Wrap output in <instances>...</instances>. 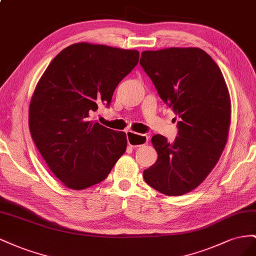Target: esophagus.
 Instances as JSON below:
<instances>
[{
    "instance_id": "esophagus-1",
    "label": "esophagus",
    "mask_w": 256,
    "mask_h": 256,
    "mask_svg": "<svg viewBox=\"0 0 256 256\" xmlns=\"http://www.w3.org/2000/svg\"><path fill=\"white\" fill-rule=\"evenodd\" d=\"M126 138H128V142L130 146V147H140V146H144L148 142L149 137L144 134H137L132 132V130H128L126 132Z\"/></svg>"
}]
</instances>
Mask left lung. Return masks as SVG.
I'll return each mask as SVG.
<instances>
[{
  "label": "left lung",
  "mask_w": 256,
  "mask_h": 256,
  "mask_svg": "<svg viewBox=\"0 0 256 256\" xmlns=\"http://www.w3.org/2000/svg\"><path fill=\"white\" fill-rule=\"evenodd\" d=\"M140 65L160 98L178 116V136L152 137L158 160L144 179L160 193L191 192L214 168L228 142L230 98L220 68L200 48L142 52Z\"/></svg>",
  "instance_id": "1"
}]
</instances>
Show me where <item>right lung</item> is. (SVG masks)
<instances>
[{"label": "right lung", "mask_w": 256, "mask_h": 256, "mask_svg": "<svg viewBox=\"0 0 256 256\" xmlns=\"http://www.w3.org/2000/svg\"><path fill=\"white\" fill-rule=\"evenodd\" d=\"M140 60L137 50L77 42L64 48L40 77L28 109L32 140L50 170L72 190L106 179L126 150V134L94 121Z\"/></svg>", "instance_id": "add662e5"}]
</instances>
